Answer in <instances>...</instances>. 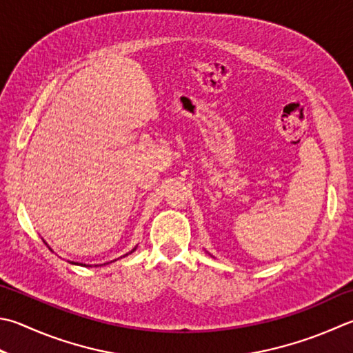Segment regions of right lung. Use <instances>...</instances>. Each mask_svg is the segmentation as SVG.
Listing matches in <instances>:
<instances>
[{
  "mask_svg": "<svg viewBox=\"0 0 353 353\" xmlns=\"http://www.w3.org/2000/svg\"><path fill=\"white\" fill-rule=\"evenodd\" d=\"M135 249H137V248H135ZM135 249H132V252H134ZM132 252H130V254H132ZM125 255H128V254H125ZM72 264H75V263H72Z\"/></svg>",
  "mask_w": 353,
  "mask_h": 353,
  "instance_id": "1",
  "label": "right lung"
}]
</instances>
